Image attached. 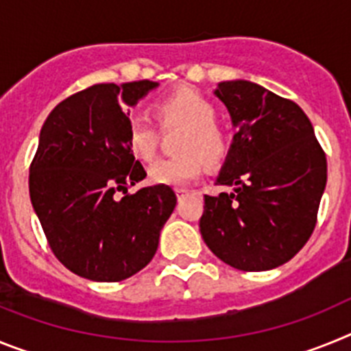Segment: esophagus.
I'll return each mask as SVG.
<instances>
[{
	"label": "esophagus",
	"mask_w": 351,
	"mask_h": 351,
	"mask_svg": "<svg viewBox=\"0 0 351 351\" xmlns=\"http://www.w3.org/2000/svg\"><path fill=\"white\" fill-rule=\"evenodd\" d=\"M188 193H190V191L184 190V188H178V190H176V195H178V198H182L184 195H188Z\"/></svg>",
	"instance_id": "esophagus-1"
}]
</instances>
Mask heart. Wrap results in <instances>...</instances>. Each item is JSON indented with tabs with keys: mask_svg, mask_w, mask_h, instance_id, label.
Returning a JSON list of instances; mask_svg holds the SVG:
<instances>
[{
	"mask_svg": "<svg viewBox=\"0 0 351 351\" xmlns=\"http://www.w3.org/2000/svg\"><path fill=\"white\" fill-rule=\"evenodd\" d=\"M161 130L184 128L179 153L184 156L156 161L149 169L154 184L186 186L197 181L209 165H218L228 153V135L216 123L218 110L204 95L191 88H179L161 96L153 105ZM160 130L145 117H133L126 132L130 153L142 161L154 160L160 147Z\"/></svg>",
	"mask_w": 351,
	"mask_h": 351,
	"instance_id": "1",
	"label": "heart"
}]
</instances>
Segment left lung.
I'll return each instance as SVG.
<instances>
[{"label": "left lung", "instance_id": "1", "mask_svg": "<svg viewBox=\"0 0 351 351\" xmlns=\"http://www.w3.org/2000/svg\"><path fill=\"white\" fill-rule=\"evenodd\" d=\"M234 142L216 184L234 193L204 197L200 234L239 271L280 267L311 237L327 182V158L295 101L247 80L219 82Z\"/></svg>", "mask_w": 351, "mask_h": 351}]
</instances>
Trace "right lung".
<instances>
[{"label": "right lung", "instance_id": "1", "mask_svg": "<svg viewBox=\"0 0 351 351\" xmlns=\"http://www.w3.org/2000/svg\"><path fill=\"white\" fill-rule=\"evenodd\" d=\"M156 82L95 84L56 105L29 165V197L52 253L68 271L116 283L144 269L178 197L147 176L126 145L128 112ZM123 197H119V193Z\"/></svg>", "mask_w": 351, "mask_h": 351}]
</instances>
